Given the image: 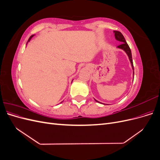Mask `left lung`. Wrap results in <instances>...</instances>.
Listing matches in <instances>:
<instances>
[{
  "label": "left lung",
  "mask_w": 160,
  "mask_h": 160,
  "mask_svg": "<svg viewBox=\"0 0 160 160\" xmlns=\"http://www.w3.org/2000/svg\"><path fill=\"white\" fill-rule=\"evenodd\" d=\"M114 32H115V37L116 39H117L118 41H121V42H122V44H121L120 45L118 46V48H120V49H122L124 50L125 52H126V53H127L128 57H129V60H130L131 64H132L133 70H134L133 64V60H132V51H131L130 48H129V45H128V43H127L126 41H125L123 35H122V32H119V31H114ZM133 75H134V71H133ZM95 101H97V102H99V101H98L97 100H95Z\"/></svg>",
  "instance_id": "8db88e82"
}]
</instances>
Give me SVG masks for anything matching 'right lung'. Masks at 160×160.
Instances as JSON below:
<instances>
[{
	"label": "right lung",
	"instance_id": "right-lung-1",
	"mask_svg": "<svg viewBox=\"0 0 160 160\" xmlns=\"http://www.w3.org/2000/svg\"><path fill=\"white\" fill-rule=\"evenodd\" d=\"M33 36H34V35H31V36L30 37V38H28V41H29L31 40V38H32V37Z\"/></svg>",
	"mask_w": 160,
	"mask_h": 160
}]
</instances>
